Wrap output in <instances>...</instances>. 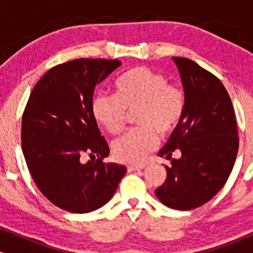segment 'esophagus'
<instances>
[{"label": "esophagus", "instance_id": "obj_1", "mask_svg": "<svg viewBox=\"0 0 253 253\" xmlns=\"http://www.w3.org/2000/svg\"><path fill=\"white\" fill-rule=\"evenodd\" d=\"M146 168V164H138V165H128V171H138V170H143Z\"/></svg>", "mask_w": 253, "mask_h": 253}]
</instances>
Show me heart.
Wrapping results in <instances>:
<instances>
[{
	"label": "heart",
	"mask_w": 253,
	"mask_h": 253,
	"mask_svg": "<svg viewBox=\"0 0 253 253\" xmlns=\"http://www.w3.org/2000/svg\"><path fill=\"white\" fill-rule=\"evenodd\" d=\"M117 95L97 92L91 100L92 117L112 134L124 129L128 113L135 112L134 128L112 145L119 162H143L159 143L158 133L169 135L181 121L184 96L181 89L168 83L164 75L145 66H136L115 82Z\"/></svg>",
	"instance_id": "1"
}]
</instances>
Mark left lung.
Segmentation results:
<instances>
[{
    "mask_svg": "<svg viewBox=\"0 0 253 253\" xmlns=\"http://www.w3.org/2000/svg\"><path fill=\"white\" fill-rule=\"evenodd\" d=\"M184 91L181 121L158 152L170 161L167 179L156 189L163 205L190 211L210 201L225 185L236 162L239 139L227 90L199 64L172 57ZM175 150L181 158H172Z\"/></svg>",
    "mask_w": 253,
    "mask_h": 253,
    "instance_id": "left-lung-1",
    "label": "left lung"
}]
</instances>
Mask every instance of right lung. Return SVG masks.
<instances>
[{"mask_svg":"<svg viewBox=\"0 0 253 253\" xmlns=\"http://www.w3.org/2000/svg\"><path fill=\"white\" fill-rule=\"evenodd\" d=\"M121 65L118 59L70 60L54 66L32 90L22 115L21 141L37 187L71 213L96 211L112 199L126 167L109 155L91 113L94 89ZM94 160L86 164L83 157Z\"/></svg>","mask_w":253,"mask_h":253,"instance_id":"obj_1","label":"right lung"}]
</instances>
